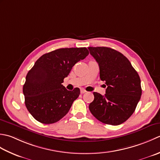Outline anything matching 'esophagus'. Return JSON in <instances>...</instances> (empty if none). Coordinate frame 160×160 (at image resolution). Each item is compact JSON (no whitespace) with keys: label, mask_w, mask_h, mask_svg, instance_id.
Wrapping results in <instances>:
<instances>
[{"label":"esophagus","mask_w":160,"mask_h":160,"mask_svg":"<svg viewBox=\"0 0 160 160\" xmlns=\"http://www.w3.org/2000/svg\"><path fill=\"white\" fill-rule=\"evenodd\" d=\"M85 92H86V90H84L83 88H81V94H83V93H85Z\"/></svg>","instance_id":"1"}]
</instances>
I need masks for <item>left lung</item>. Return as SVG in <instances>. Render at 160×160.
<instances>
[{
  "label": "left lung",
  "instance_id": "left-lung-1",
  "mask_svg": "<svg viewBox=\"0 0 160 160\" xmlns=\"http://www.w3.org/2000/svg\"><path fill=\"white\" fill-rule=\"evenodd\" d=\"M99 66L100 79L106 81L104 95L94 92L90 103L92 115L106 124L117 126L132 115L142 95L141 80L129 60L107 47L88 48Z\"/></svg>",
  "mask_w": 160,
  "mask_h": 160
}]
</instances>
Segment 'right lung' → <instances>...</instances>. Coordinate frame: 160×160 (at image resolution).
<instances>
[{
	"label": "right lung",
	"mask_w": 160,
	"mask_h": 160,
	"mask_svg": "<svg viewBox=\"0 0 160 160\" xmlns=\"http://www.w3.org/2000/svg\"><path fill=\"white\" fill-rule=\"evenodd\" d=\"M88 54L86 48H60L35 62L26 76L22 92L26 108L36 120L50 124L68 112L80 90H68L61 83L75 63Z\"/></svg>",
	"instance_id": "right-lung-1"
}]
</instances>
